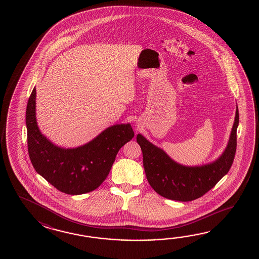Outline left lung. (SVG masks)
Wrapping results in <instances>:
<instances>
[{"mask_svg": "<svg viewBox=\"0 0 259 259\" xmlns=\"http://www.w3.org/2000/svg\"><path fill=\"white\" fill-rule=\"evenodd\" d=\"M239 111L225 152L212 164L201 166L180 165L163 150L149 143L141 134L137 143L143 152V166L151 187L165 198L189 202L202 197L225 176L233 163L237 147Z\"/></svg>", "mask_w": 259, "mask_h": 259, "instance_id": "left-lung-1", "label": "left lung"}]
</instances>
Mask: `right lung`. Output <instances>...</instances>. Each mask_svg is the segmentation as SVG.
<instances>
[{
    "label": "right lung",
    "instance_id": "right-lung-1",
    "mask_svg": "<svg viewBox=\"0 0 259 259\" xmlns=\"http://www.w3.org/2000/svg\"><path fill=\"white\" fill-rule=\"evenodd\" d=\"M35 99L34 88L27 105L26 124L28 154L35 170L66 194H83L97 189L109 174L119 149L134 137L132 126H112L83 146L60 148L39 132L35 117Z\"/></svg>",
    "mask_w": 259,
    "mask_h": 259
}]
</instances>
